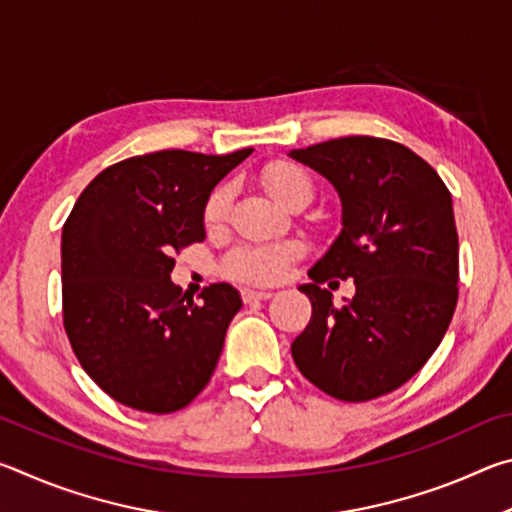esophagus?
I'll return each mask as SVG.
<instances>
[{
    "instance_id": "1",
    "label": "esophagus",
    "mask_w": 512,
    "mask_h": 512,
    "mask_svg": "<svg viewBox=\"0 0 512 512\" xmlns=\"http://www.w3.org/2000/svg\"><path fill=\"white\" fill-rule=\"evenodd\" d=\"M273 293L271 291H255V289H244L241 291V300L246 305H253V302H262V300H271Z\"/></svg>"
}]
</instances>
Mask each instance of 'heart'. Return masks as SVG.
Returning <instances> with one entry per match:
<instances>
[{
	"instance_id": "1",
	"label": "heart",
	"mask_w": 512,
	"mask_h": 512,
	"mask_svg": "<svg viewBox=\"0 0 512 512\" xmlns=\"http://www.w3.org/2000/svg\"><path fill=\"white\" fill-rule=\"evenodd\" d=\"M264 185L273 194L275 201L291 205L298 198L314 196V183L309 173L291 162H273L264 169ZM230 207V187L219 185L210 194L203 210V221L207 228L221 225ZM300 257V246L296 244H264V246H239L225 257L223 273L239 282L250 284H275L287 275L289 266Z\"/></svg>"
}]
</instances>
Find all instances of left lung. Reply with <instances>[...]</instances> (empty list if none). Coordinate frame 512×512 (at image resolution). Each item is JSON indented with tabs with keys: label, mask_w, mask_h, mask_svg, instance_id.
<instances>
[{
	"label": "left lung",
	"mask_w": 512,
	"mask_h": 512,
	"mask_svg": "<svg viewBox=\"0 0 512 512\" xmlns=\"http://www.w3.org/2000/svg\"><path fill=\"white\" fill-rule=\"evenodd\" d=\"M336 187L343 230L309 271L311 320L291 345L298 370L343 402H368L406 384L443 341L458 300L452 194L404 144L352 135L291 151ZM354 279L334 308L325 281ZM336 284V282H332ZM329 284V287H332Z\"/></svg>",
	"instance_id": "1"
}]
</instances>
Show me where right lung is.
Segmentation results:
<instances>
[{
    "mask_svg": "<svg viewBox=\"0 0 512 512\" xmlns=\"http://www.w3.org/2000/svg\"><path fill=\"white\" fill-rule=\"evenodd\" d=\"M253 149L155 151L103 169L63 225V325L83 370L112 400L146 413L185 409L221 357L241 309L230 284L185 300L173 255L205 239L216 183Z\"/></svg>",
    "mask_w": 512,
    "mask_h": 512,
    "instance_id": "right-lung-1",
    "label": "right lung"
}]
</instances>
